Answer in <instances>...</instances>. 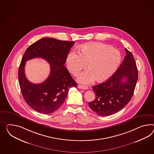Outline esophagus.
Masks as SVG:
<instances>
[{"label": "esophagus", "mask_w": 154, "mask_h": 154, "mask_svg": "<svg viewBox=\"0 0 154 154\" xmlns=\"http://www.w3.org/2000/svg\"><path fill=\"white\" fill-rule=\"evenodd\" d=\"M78 88L80 89H83V90H87L88 89V87L84 85H78Z\"/></svg>", "instance_id": "esophagus-1"}]
</instances>
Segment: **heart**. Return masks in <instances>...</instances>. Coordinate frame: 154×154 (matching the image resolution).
Segmentation results:
<instances>
[{
    "label": "heart",
    "mask_w": 154,
    "mask_h": 154,
    "mask_svg": "<svg viewBox=\"0 0 154 154\" xmlns=\"http://www.w3.org/2000/svg\"><path fill=\"white\" fill-rule=\"evenodd\" d=\"M80 52H70L66 57V65L71 74L76 76L87 64L89 69L78 78L79 82L85 84L96 79L98 82L106 81L116 72L121 61V54L117 49L103 43L85 44Z\"/></svg>",
    "instance_id": "obj_1"
}]
</instances>
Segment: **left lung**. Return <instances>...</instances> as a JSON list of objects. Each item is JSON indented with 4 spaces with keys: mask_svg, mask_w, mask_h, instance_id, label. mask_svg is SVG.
<instances>
[{
    "mask_svg": "<svg viewBox=\"0 0 154 154\" xmlns=\"http://www.w3.org/2000/svg\"><path fill=\"white\" fill-rule=\"evenodd\" d=\"M125 51L126 55L114 74L106 82L92 87L95 99L89 103V106L100 116L118 112L126 106L134 94L138 70L134 56L127 48Z\"/></svg>",
    "mask_w": 154,
    "mask_h": 154,
    "instance_id": "1",
    "label": "left lung"
}]
</instances>
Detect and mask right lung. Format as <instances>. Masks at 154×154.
<instances>
[{
	"label": "right lung",
	"instance_id": "1",
	"mask_svg": "<svg viewBox=\"0 0 154 154\" xmlns=\"http://www.w3.org/2000/svg\"><path fill=\"white\" fill-rule=\"evenodd\" d=\"M74 44L47 37L32 44L26 50L18 70V80L24 99L33 109L43 114L51 113L63 104L69 89L76 87L77 84L63 66ZM35 57L46 59L51 69L46 80L37 85L29 82L24 73L26 61Z\"/></svg>",
	"mask_w": 154,
	"mask_h": 154
}]
</instances>
